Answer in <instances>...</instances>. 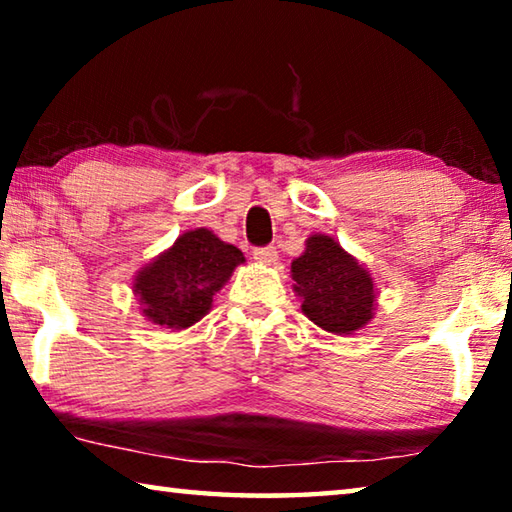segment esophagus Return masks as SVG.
<instances>
[{
	"label": "esophagus",
	"mask_w": 512,
	"mask_h": 512,
	"mask_svg": "<svg viewBox=\"0 0 512 512\" xmlns=\"http://www.w3.org/2000/svg\"><path fill=\"white\" fill-rule=\"evenodd\" d=\"M253 257L257 259L259 264H275L277 262V250L275 246H264V248H255L253 250Z\"/></svg>",
	"instance_id": "1"
}]
</instances>
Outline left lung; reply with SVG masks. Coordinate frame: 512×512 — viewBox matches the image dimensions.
I'll use <instances>...</instances> for the list:
<instances>
[{"mask_svg": "<svg viewBox=\"0 0 512 512\" xmlns=\"http://www.w3.org/2000/svg\"><path fill=\"white\" fill-rule=\"evenodd\" d=\"M291 277L302 314L329 334H354L375 316V280L334 237L311 235L291 262Z\"/></svg>", "mask_w": 512, "mask_h": 512, "instance_id": "1", "label": "left lung"}]
</instances>
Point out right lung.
Wrapping results in <instances>:
<instances>
[{
    "label": "right lung",
    "mask_w": 512,
    "mask_h": 512,
    "mask_svg": "<svg viewBox=\"0 0 512 512\" xmlns=\"http://www.w3.org/2000/svg\"><path fill=\"white\" fill-rule=\"evenodd\" d=\"M244 262V253L212 230L183 232L135 275L133 293L142 316L167 329L192 327L212 309V298Z\"/></svg>",
    "instance_id": "1"
}]
</instances>
